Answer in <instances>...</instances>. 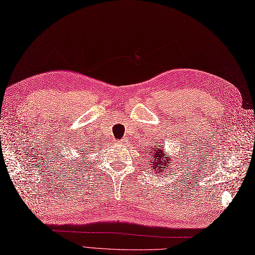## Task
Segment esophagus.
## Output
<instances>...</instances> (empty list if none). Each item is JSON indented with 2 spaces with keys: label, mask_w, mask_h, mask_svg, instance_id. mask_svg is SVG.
Here are the masks:
<instances>
[{
  "label": "esophagus",
  "mask_w": 255,
  "mask_h": 255,
  "mask_svg": "<svg viewBox=\"0 0 255 255\" xmlns=\"http://www.w3.org/2000/svg\"><path fill=\"white\" fill-rule=\"evenodd\" d=\"M123 143H126V141L125 140H116V144H123Z\"/></svg>",
  "instance_id": "obj_1"
}]
</instances>
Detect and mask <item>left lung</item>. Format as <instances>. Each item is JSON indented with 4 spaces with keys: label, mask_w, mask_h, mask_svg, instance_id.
<instances>
[{
    "label": "left lung",
    "mask_w": 255,
    "mask_h": 255,
    "mask_svg": "<svg viewBox=\"0 0 255 255\" xmlns=\"http://www.w3.org/2000/svg\"><path fill=\"white\" fill-rule=\"evenodd\" d=\"M164 149H165L164 145L159 144V146H156L155 144H154V148H152V152H150L151 158L149 159L148 164H150L152 166V168L157 173H160L161 170H163L164 168H166V166L171 165L170 161H169L171 159V157H165ZM149 151H151V150H149ZM146 155H149V152L146 153ZM171 170H172V168H171Z\"/></svg>",
    "instance_id": "8db88e82"
}]
</instances>
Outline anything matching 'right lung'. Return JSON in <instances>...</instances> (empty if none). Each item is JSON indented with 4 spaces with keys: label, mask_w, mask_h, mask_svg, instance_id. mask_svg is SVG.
<instances>
[{
    "label": "right lung",
    "mask_w": 255,
    "mask_h": 255,
    "mask_svg": "<svg viewBox=\"0 0 255 255\" xmlns=\"http://www.w3.org/2000/svg\"><path fill=\"white\" fill-rule=\"evenodd\" d=\"M82 152L84 153V154H83V156H84V155H86V154H85V150H84V151H82Z\"/></svg>",
    "instance_id": "add662e5"
}]
</instances>
